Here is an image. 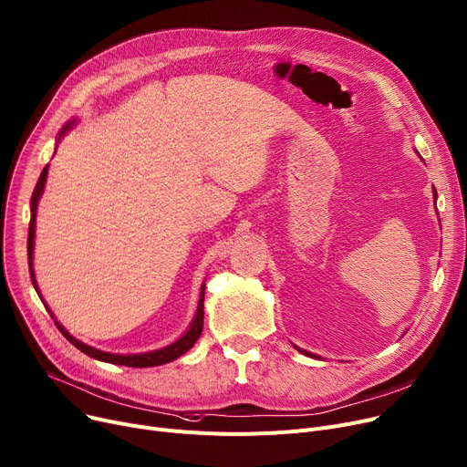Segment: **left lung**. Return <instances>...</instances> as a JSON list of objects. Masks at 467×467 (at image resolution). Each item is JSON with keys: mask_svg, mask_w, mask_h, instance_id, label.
<instances>
[{"mask_svg": "<svg viewBox=\"0 0 467 467\" xmlns=\"http://www.w3.org/2000/svg\"><path fill=\"white\" fill-rule=\"evenodd\" d=\"M433 199H438V193H436V190H433ZM295 349H298L300 353H304V355H307V357H316L314 353H307V351H304V349H300V348H296V346H295Z\"/></svg>", "mask_w": 467, "mask_h": 467, "instance_id": "obj_1", "label": "left lung"}]
</instances>
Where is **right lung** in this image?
<instances>
[{
	"label": "right lung",
	"instance_id": "1",
	"mask_svg": "<svg viewBox=\"0 0 467 467\" xmlns=\"http://www.w3.org/2000/svg\"><path fill=\"white\" fill-rule=\"evenodd\" d=\"M75 121H69L67 126L61 128L59 131V139L64 137L71 128H73ZM57 139V142H59ZM47 176H48V165L43 169L41 176H39V182L36 185L34 190V195H31V220H29V231H27V261H29V275H31V282H34V287L36 291L39 293L37 289V282H36V274H34V240H36V215H37V204H39V199L45 192V183H47ZM43 300V298H41ZM47 306V304H45ZM48 314L52 316L50 307ZM54 317V316H52ZM56 327L59 328V332L64 334L71 344L80 349L82 353H86L88 357L91 358H98V360H103V362H110V364H118V366H131V368H150V366H160V364H167L171 360H176L178 357H182L185 351H190L195 341L199 339L201 332H202V323H204V284L201 287V296H199V307L195 312V317L190 325V328L183 332V336H180L176 341H172L171 346L167 348H161V349H155V351H148V353H137V355H116V353H107V351H101V349H96L91 346H86L82 344V341H78L77 337H73L64 327H61L57 321H54Z\"/></svg>",
	"mask_w": 467,
	"mask_h": 467
}]
</instances>
